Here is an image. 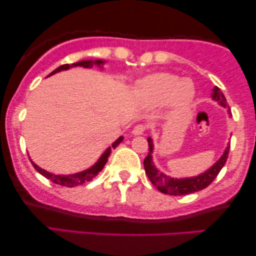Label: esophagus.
Segmentation results:
<instances>
[{
	"instance_id": "esophagus-1",
	"label": "esophagus",
	"mask_w": 256,
	"mask_h": 256,
	"mask_svg": "<svg viewBox=\"0 0 256 256\" xmlns=\"http://www.w3.org/2000/svg\"><path fill=\"white\" fill-rule=\"evenodd\" d=\"M146 132V126L143 124H136L134 128H132V134L134 135H142L144 134Z\"/></svg>"
}]
</instances>
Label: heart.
Returning a JSON list of instances; mask_svg holds the SVG:
<instances>
[{
  "label": "heart",
  "mask_w": 256,
  "mask_h": 256,
  "mask_svg": "<svg viewBox=\"0 0 256 256\" xmlns=\"http://www.w3.org/2000/svg\"><path fill=\"white\" fill-rule=\"evenodd\" d=\"M140 90L149 106H160L169 101L174 108H182L190 104L194 96V86L190 80H180L169 73H158L144 79Z\"/></svg>",
  "instance_id": "b5f03b06"
}]
</instances>
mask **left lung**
I'll list each match as a JSON object with an SVG mask.
<instances>
[{
  "label": "left lung",
  "mask_w": 256,
  "mask_h": 256,
  "mask_svg": "<svg viewBox=\"0 0 256 256\" xmlns=\"http://www.w3.org/2000/svg\"><path fill=\"white\" fill-rule=\"evenodd\" d=\"M212 96L213 99L218 101L222 106L228 108V110H230L228 104H227L225 96H224V94L220 92L219 88L214 87ZM148 144H149V154L144 158V162H143V164H144L146 174H148L150 182L155 185L157 190L170 196L188 194H192V192L200 191L202 188H208V185L216 180V177L218 176V174L220 172V170L222 169V166H225L227 157H228V152H230V144H228L225 150V152H224V155L220 157L218 162H216L212 168H210L206 172L199 174L197 177L180 178V180H178V178H171L169 176H166V174L160 172V171H158L155 166H154L152 158L154 146H152V138H148Z\"/></svg>",
  "instance_id": "1"
}]
</instances>
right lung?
Returning a JSON list of instances; mask_svg holds the SVG:
<instances>
[{
	"label": "right lung",
	"mask_w": 256,
	"mask_h": 256,
	"mask_svg": "<svg viewBox=\"0 0 256 256\" xmlns=\"http://www.w3.org/2000/svg\"><path fill=\"white\" fill-rule=\"evenodd\" d=\"M93 64L96 65H102L104 62L102 60H96V62H92V60H84V62H76V64H73L72 66H84V68H90ZM71 66H70L68 64H65V65H62L59 66L58 68H56L54 72H51L50 74H54V73H57V72H60V71H64V70H68ZM122 140H124V138H118L116 141H115L113 144H112V146H110L106 152H104L102 154V156L100 157L99 160L94 164V166L92 168H90V169H87L85 171H82V172H79V174H68V176H65V174H50L46 170L42 169V168H40L38 166H36L32 160H31V164H32L34 169H36L38 172H40V174H43L44 177H46L48 180H50L51 182H54V184H58V185H62V186H68V188H74L76 186V185H82L85 183V182H90L92 180L94 177L96 176L100 172L101 170H102V168L104 166V164L107 163L108 160V157H110V152H112V148L115 149L116 146L120 144Z\"/></svg>",
	"instance_id": "right-lung-1"
}]
</instances>
